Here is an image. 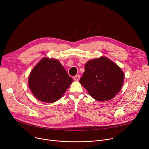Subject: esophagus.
I'll use <instances>...</instances> for the list:
<instances>
[{"label":"esophagus","mask_w":149,"mask_h":149,"mask_svg":"<svg viewBox=\"0 0 149 149\" xmlns=\"http://www.w3.org/2000/svg\"><path fill=\"white\" fill-rule=\"evenodd\" d=\"M80 75H75V76L74 77V80L75 81H79V80H80Z\"/></svg>","instance_id":"esophagus-1"}]
</instances>
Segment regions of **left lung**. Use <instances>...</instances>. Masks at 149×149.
I'll list each match as a JSON object with an SVG mask.
<instances>
[{
    "label": "left lung",
    "instance_id": "obj_1",
    "mask_svg": "<svg viewBox=\"0 0 149 149\" xmlns=\"http://www.w3.org/2000/svg\"><path fill=\"white\" fill-rule=\"evenodd\" d=\"M84 69L80 83L95 100H110L121 90L124 74L111 60L101 57L89 60Z\"/></svg>",
    "mask_w": 149,
    "mask_h": 149
}]
</instances>
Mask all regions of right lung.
<instances>
[{
	"instance_id": "add662e5",
	"label": "right lung",
	"mask_w": 149,
	"mask_h": 149,
	"mask_svg": "<svg viewBox=\"0 0 149 149\" xmlns=\"http://www.w3.org/2000/svg\"><path fill=\"white\" fill-rule=\"evenodd\" d=\"M73 81L58 60L45 57L31 70L28 85L34 97L43 102L61 98Z\"/></svg>"
}]
</instances>
